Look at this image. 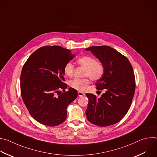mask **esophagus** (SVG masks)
<instances>
[{
    "mask_svg": "<svg viewBox=\"0 0 157 157\" xmlns=\"http://www.w3.org/2000/svg\"><path fill=\"white\" fill-rule=\"evenodd\" d=\"M85 95L84 93H82V92H78V96H80V97H82V96H84Z\"/></svg>",
    "mask_w": 157,
    "mask_h": 157,
    "instance_id": "34e87169",
    "label": "esophagus"
}]
</instances>
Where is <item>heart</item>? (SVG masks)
Listing matches in <instances>:
<instances>
[{"label": "heart", "instance_id": "heart-1", "mask_svg": "<svg viewBox=\"0 0 157 157\" xmlns=\"http://www.w3.org/2000/svg\"><path fill=\"white\" fill-rule=\"evenodd\" d=\"M78 65L84 67V76L85 78H75L70 82V86L75 90L83 92L87 89L90 82L89 76L93 81L101 79L104 74V67L102 63L96 61L94 58L90 56H84L78 58L76 61ZM75 71V67L71 63H67L64 67V73L67 76L71 77Z\"/></svg>", "mask_w": 157, "mask_h": 157}]
</instances>
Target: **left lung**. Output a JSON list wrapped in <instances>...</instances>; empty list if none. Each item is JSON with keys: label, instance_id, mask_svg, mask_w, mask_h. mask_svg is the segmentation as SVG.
Instances as JSON below:
<instances>
[{"label": "left lung", "instance_id": "obj_1", "mask_svg": "<svg viewBox=\"0 0 157 157\" xmlns=\"http://www.w3.org/2000/svg\"><path fill=\"white\" fill-rule=\"evenodd\" d=\"M91 51L104 67V74L96 82L98 90L105 93L98 98L87 93L89 99L86 110L87 120L101 127L119 122L127 113L136 90V79L128 59L109 46L91 47Z\"/></svg>", "mask_w": 157, "mask_h": 157}]
</instances>
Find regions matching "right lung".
<instances>
[{
  "label": "right lung",
  "instance_id": "1",
  "mask_svg": "<svg viewBox=\"0 0 157 157\" xmlns=\"http://www.w3.org/2000/svg\"><path fill=\"white\" fill-rule=\"evenodd\" d=\"M75 56L60 46H45L34 52L23 66L21 96L30 114L39 123L53 127L66 120L67 107L78 92L72 87L65 91L64 67Z\"/></svg>",
  "mask_w": 157,
  "mask_h": 157
}]
</instances>
